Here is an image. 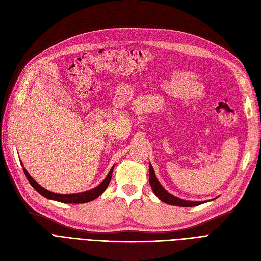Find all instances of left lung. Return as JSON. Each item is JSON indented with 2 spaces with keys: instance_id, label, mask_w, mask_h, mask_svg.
Masks as SVG:
<instances>
[{
  "instance_id": "left-lung-1",
  "label": "left lung",
  "mask_w": 261,
  "mask_h": 261,
  "mask_svg": "<svg viewBox=\"0 0 261 261\" xmlns=\"http://www.w3.org/2000/svg\"><path fill=\"white\" fill-rule=\"evenodd\" d=\"M149 182H150V186L152 188V190H153L154 194L159 197L162 202H164L166 204L180 206V207H193V206H197V205H201L204 203V202H193V201L181 200V199H179V197H176L173 194L168 193L165 189L162 187V185L159 182L158 178L154 174L153 167H152L151 164H149Z\"/></svg>"
}]
</instances>
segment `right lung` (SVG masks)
I'll list each match as a JSON object with an SVG mask.
<instances>
[{
	"label": "right lung",
	"mask_w": 261,
	"mask_h": 261,
	"mask_svg": "<svg viewBox=\"0 0 261 261\" xmlns=\"http://www.w3.org/2000/svg\"><path fill=\"white\" fill-rule=\"evenodd\" d=\"M22 165V163H21ZM23 166V165H22ZM113 167L110 169L109 174L107 175V177L105 178V180L99 185L97 186L96 188L91 189V190L88 191H84V192H80V193H73V194H59V193H54L51 191L46 190V189H44L43 187H41L37 181L34 180V179L29 175V173L27 172V169L23 167V172L24 175L28 179L30 185L37 190L41 195L45 196L46 199L49 200H54V201H57V202H61V203H71V204H82V203H87V202H91L95 199H97L98 196L101 195L102 192L106 190L108 185H109L110 180H111V177H112V172H113Z\"/></svg>",
	"instance_id": "right-lung-1"
}]
</instances>
